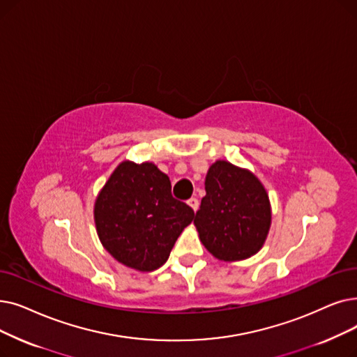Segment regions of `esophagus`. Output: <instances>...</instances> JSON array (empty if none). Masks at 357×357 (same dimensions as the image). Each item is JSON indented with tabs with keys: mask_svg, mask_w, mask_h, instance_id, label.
<instances>
[{
	"mask_svg": "<svg viewBox=\"0 0 357 357\" xmlns=\"http://www.w3.org/2000/svg\"><path fill=\"white\" fill-rule=\"evenodd\" d=\"M187 203H188V206H190L194 211H197V210H198V206H199V203H198V198L192 197V198H190V199L187 201Z\"/></svg>",
	"mask_w": 357,
	"mask_h": 357,
	"instance_id": "obj_1",
	"label": "esophagus"
}]
</instances>
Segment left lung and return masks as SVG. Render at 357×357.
Listing matches in <instances>:
<instances>
[{
    "mask_svg": "<svg viewBox=\"0 0 357 357\" xmlns=\"http://www.w3.org/2000/svg\"><path fill=\"white\" fill-rule=\"evenodd\" d=\"M206 192L194 223L208 252L222 261L257 254L271 222L268 197L261 182L248 170L219 160L208 169Z\"/></svg>",
    "mask_w": 357,
    "mask_h": 357,
    "instance_id": "8db88e82",
    "label": "left lung"
}]
</instances>
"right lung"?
<instances>
[{"label":"right lung","mask_w":357,"mask_h":357,"mask_svg":"<svg viewBox=\"0 0 357 357\" xmlns=\"http://www.w3.org/2000/svg\"><path fill=\"white\" fill-rule=\"evenodd\" d=\"M167 175L153 163L122 162L95 204L100 242L121 264L140 271L162 267L194 210L174 198Z\"/></svg>","instance_id":"add662e5"}]
</instances>
